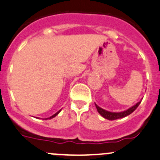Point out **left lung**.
<instances>
[{
	"instance_id": "1",
	"label": "left lung",
	"mask_w": 160,
	"mask_h": 160,
	"mask_svg": "<svg viewBox=\"0 0 160 160\" xmlns=\"http://www.w3.org/2000/svg\"><path fill=\"white\" fill-rule=\"evenodd\" d=\"M141 102H142V101L138 102L136 105H134V106L131 107V108H128V109L125 110V111L123 112H112L106 111V110L100 108V107H99L98 105H96V104H95V106H96V108H97L98 112V113L102 116V117H104L105 119H108V120H114V119L123 118L125 117V116H128V115L131 114V113H132L133 112H134V110L138 107V105H140Z\"/></svg>"
}]
</instances>
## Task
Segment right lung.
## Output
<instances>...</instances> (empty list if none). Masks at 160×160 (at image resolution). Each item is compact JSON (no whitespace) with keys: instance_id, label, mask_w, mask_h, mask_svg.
<instances>
[{"instance_id":"right-lung-1","label":"right lung","mask_w":160,"mask_h":160,"mask_svg":"<svg viewBox=\"0 0 160 160\" xmlns=\"http://www.w3.org/2000/svg\"><path fill=\"white\" fill-rule=\"evenodd\" d=\"M60 111H61V110H59V111H58V112H56V113H55V114H54V115H53V116H50V117H49V118H46V119H52V118H54V117H55V116H57V115H58V113H59V112H60Z\"/></svg>"}]
</instances>
